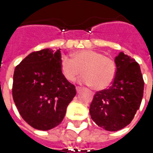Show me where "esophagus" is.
Masks as SVG:
<instances>
[{
	"label": "esophagus",
	"mask_w": 153,
	"mask_h": 153,
	"mask_svg": "<svg viewBox=\"0 0 153 153\" xmlns=\"http://www.w3.org/2000/svg\"><path fill=\"white\" fill-rule=\"evenodd\" d=\"M82 90V88L81 87H76V91H77V93H80V91Z\"/></svg>",
	"instance_id": "obj_1"
}]
</instances>
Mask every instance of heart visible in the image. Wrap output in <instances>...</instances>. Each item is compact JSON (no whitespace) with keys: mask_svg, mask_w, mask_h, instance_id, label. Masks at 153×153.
I'll list each match as a JSON object with an SVG mask.
<instances>
[{"mask_svg":"<svg viewBox=\"0 0 153 153\" xmlns=\"http://www.w3.org/2000/svg\"><path fill=\"white\" fill-rule=\"evenodd\" d=\"M60 71L70 82L74 81L82 73L84 75L79 79L80 83L92 85L96 90H103L108 88L115 79L116 65L111 57L102 52L80 50L72 54V59L62 56Z\"/></svg>","mask_w":153,"mask_h":153,"instance_id":"heart-1","label":"heart"}]
</instances>
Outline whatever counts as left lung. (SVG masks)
Segmentation results:
<instances>
[{
	"instance_id": "1",
	"label": "left lung",
	"mask_w": 153,
	"mask_h": 153,
	"mask_svg": "<svg viewBox=\"0 0 153 153\" xmlns=\"http://www.w3.org/2000/svg\"><path fill=\"white\" fill-rule=\"evenodd\" d=\"M115 63L111 86L97 92L89 108L92 120L107 131H117L130 124L143 96L144 82L134 59L120 52Z\"/></svg>"
}]
</instances>
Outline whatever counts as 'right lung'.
Masks as SVG:
<instances>
[{"instance_id": "right-lung-1", "label": "right lung", "mask_w": 153, "mask_h": 153, "mask_svg": "<svg viewBox=\"0 0 153 153\" xmlns=\"http://www.w3.org/2000/svg\"><path fill=\"white\" fill-rule=\"evenodd\" d=\"M60 50L32 52L15 69L13 99L22 118L36 129L60 125L76 95L75 86L60 71Z\"/></svg>"}]
</instances>
